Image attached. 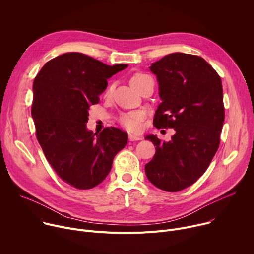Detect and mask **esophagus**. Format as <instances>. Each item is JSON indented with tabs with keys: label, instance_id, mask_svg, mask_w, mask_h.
I'll list each match as a JSON object with an SVG mask.
<instances>
[{
	"label": "esophagus",
	"instance_id": "34e87169",
	"mask_svg": "<svg viewBox=\"0 0 254 254\" xmlns=\"http://www.w3.org/2000/svg\"><path fill=\"white\" fill-rule=\"evenodd\" d=\"M128 138L130 141H134V140H140L142 139V136L141 135H135V134H129L128 135Z\"/></svg>",
	"mask_w": 254,
	"mask_h": 254
}]
</instances>
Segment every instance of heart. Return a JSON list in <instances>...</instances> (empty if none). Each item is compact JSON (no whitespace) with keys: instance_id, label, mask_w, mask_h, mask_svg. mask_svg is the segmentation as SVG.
I'll list each match as a JSON object with an SVG mask.
<instances>
[{"instance_id":"b5f03b06","label":"heart","mask_w":254,"mask_h":254,"mask_svg":"<svg viewBox=\"0 0 254 254\" xmlns=\"http://www.w3.org/2000/svg\"><path fill=\"white\" fill-rule=\"evenodd\" d=\"M150 76L148 74L144 73H136L134 75H132L129 79L130 85L134 88L137 89L141 83L148 79ZM113 89V86H108L107 89L105 90V95H108L111 93ZM140 120H141V115L137 112H131V113H127L122 116L121 118V123L123 124L124 127H126L128 130H132V131H136L139 129L140 127Z\"/></svg>"}]
</instances>
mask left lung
<instances>
[{"mask_svg":"<svg viewBox=\"0 0 254 254\" xmlns=\"http://www.w3.org/2000/svg\"><path fill=\"white\" fill-rule=\"evenodd\" d=\"M150 70L162 100L154 125L176 132L169 141L146 136L156 154L144 171L157 188L178 192L196 182L218 150L225 117L222 82L206 60L192 54H169Z\"/></svg>","mask_w":254,"mask_h":254,"instance_id":"8db88e82","label":"left lung"}]
</instances>
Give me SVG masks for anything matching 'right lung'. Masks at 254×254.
I'll use <instances>...</instances> for the list:
<instances>
[{
    "label": "right lung",
    "mask_w": 254,
    "mask_h": 254,
    "mask_svg": "<svg viewBox=\"0 0 254 254\" xmlns=\"http://www.w3.org/2000/svg\"><path fill=\"white\" fill-rule=\"evenodd\" d=\"M127 67L70 52L48 61L34 79L31 114L37 139L56 174L76 189L100 184L127 142L119 128L98 134L86 127L89 107L99 102L107 79Z\"/></svg>",
    "instance_id": "right-lung-1"
}]
</instances>
